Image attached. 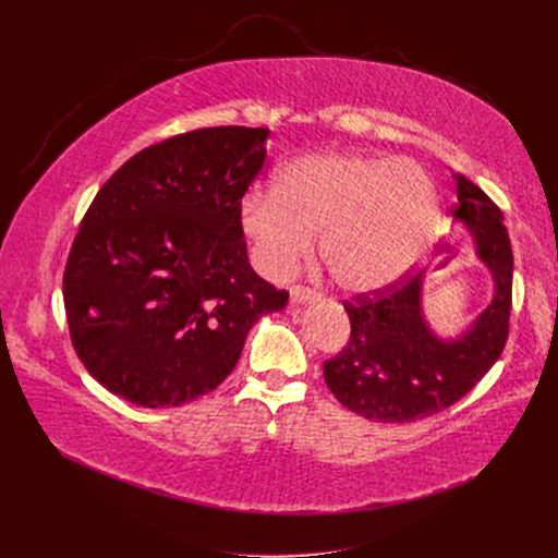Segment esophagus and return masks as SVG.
Returning <instances> with one entry per match:
<instances>
[{
  "instance_id": "obj_1",
  "label": "esophagus",
  "mask_w": 558,
  "mask_h": 558,
  "mask_svg": "<svg viewBox=\"0 0 558 558\" xmlns=\"http://www.w3.org/2000/svg\"><path fill=\"white\" fill-rule=\"evenodd\" d=\"M318 296L316 291L307 289V287H291L289 289V301L291 305H305V303H314Z\"/></svg>"
}]
</instances>
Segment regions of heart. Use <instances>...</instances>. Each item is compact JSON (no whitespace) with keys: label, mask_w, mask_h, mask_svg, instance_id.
Returning <instances> with one entry per match:
<instances>
[{"label":"heart","mask_w":558,"mask_h":558,"mask_svg":"<svg viewBox=\"0 0 558 558\" xmlns=\"http://www.w3.org/2000/svg\"><path fill=\"white\" fill-rule=\"evenodd\" d=\"M438 196L414 160L318 151L287 162L274 190L240 201V230L271 280L294 274L314 248L350 294H375L412 274L434 238Z\"/></svg>","instance_id":"1"}]
</instances>
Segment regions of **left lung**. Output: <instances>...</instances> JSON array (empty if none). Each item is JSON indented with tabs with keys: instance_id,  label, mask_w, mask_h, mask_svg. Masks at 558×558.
Here are the masks:
<instances>
[{
	"instance_id": "left-lung-1",
	"label": "left lung",
	"mask_w": 558,
	"mask_h": 558,
	"mask_svg": "<svg viewBox=\"0 0 558 558\" xmlns=\"http://www.w3.org/2000/svg\"><path fill=\"white\" fill-rule=\"evenodd\" d=\"M454 221L471 234L493 280L490 303L457 337L432 330L423 312L425 274L402 287L343 301L350 341L324 364L335 398L362 418L412 423L444 412L500 360L509 335L513 253L497 205L461 173Z\"/></svg>"
}]
</instances>
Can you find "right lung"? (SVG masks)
<instances>
[{"label": "right lung", "instance_id": "1", "mask_svg": "<svg viewBox=\"0 0 558 558\" xmlns=\"http://www.w3.org/2000/svg\"><path fill=\"white\" fill-rule=\"evenodd\" d=\"M269 129L215 126L146 146L117 169L72 244L63 299L83 366L140 407H181L217 389L248 330L289 294L262 280L240 201Z\"/></svg>", "mask_w": 558, "mask_h": 558}]
</instances>
